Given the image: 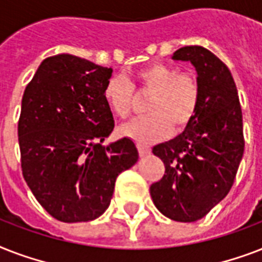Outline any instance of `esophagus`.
Returning <instances> with one entry per match:
<instances>
[{
  "instance_id": "34e87169",
  "label": "esophagus",
  "mask_w": 262,
  "mask_h": 262,
  "mask_svg": "<svg viewBox=\"0 0 262 262\" xmlns=\"http://www.w3.org/2000/svg\"><path fill=\"white\" fill-rule=\"evenodd\" d=\"M137 148H139L140 156H147L151 154V148L147 147V145H141V144H139V145H137Z\"/></svg>"
}]
</instances>
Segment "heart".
Here are the masks:
<instances>
[{
	"label": "heart",
	"mask_w": 262,
	"mask_h": 262,
	"mask_svg": "<svg viewBox=\"0 0 262 262\" xmlns=\"http://www.w3.org/2000/svg\"><path fill=\"white\" fill-rule=\"evenodd\" d=\"M139 91L151 94L147 117L136 118L119 127V135L139 144H151L183 130L193 121L200 102L199 84L190 75L179 73L171 65L154 62L132 75ZM110 110L119 118L129 115L133 104V87L126 79L113 76L103 91Z\"/></svg>",
	"instance_id": "b5f03b06"
}]
</instances>
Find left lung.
<instances>
[{
	"instance_id": "1",
	"label": "left lung",
	"mask_w": 262,
	"mask_h": 262,
	"mask_svg": "<svg viewBox=\"0 0 262 262\" xmlns=\"http://www.w3.org/2000/svg\"><path fill=\"white\" fill-rule=\"evenodd\" d=\"M171 58L194 67L199 108L181 135L152 148L166 172L149 191L164 216L191 223L217 205L234 183L245 149L242 110L231 72L213 53L185 46Z\"/></svg>"
}]
</instances>
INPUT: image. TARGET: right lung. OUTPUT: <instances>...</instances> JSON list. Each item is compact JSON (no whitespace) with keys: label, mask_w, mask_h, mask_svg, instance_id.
<instances>
[{"label":"right lung","mask_w":262,"mask_h":262,"mask_svg":"<svg viewBox=\"0 0 262 262\" xmlns=\"http://www.w3.org/2000/svg\"><path fill=\"white\" fill-rule=\"evenodd\" d=\"M111 75V68L57 54L43 59L23 95V177L39 204L63 223L103 215L117 177L139 160L130 139L102 145L114 129L103 95Z\"/></svg>","instance_id":"right-lung-1"}]
</instances>
